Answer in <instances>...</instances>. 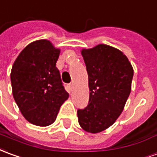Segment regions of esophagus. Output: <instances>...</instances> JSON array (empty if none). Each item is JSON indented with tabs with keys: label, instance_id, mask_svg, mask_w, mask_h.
Here are the masks:
<instances>
[{
	"label": "esophagus",
	"instance_id": "1",
	"mask_svg": "<svg viewBox=\"0 0 157 157\" xmlns=\"http://www.w3.org/2000/svg\"><path fill=\"white\" fill-rule=\"evenodd\" d=\"M68 89L70 92H72L73 91V88H74V85H73V83H70V84H68Z\"/></svg>",
	"mask_w": 157,
	"mask_h": 157
}]
</instances>
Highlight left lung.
<instances>
[{
	"label": "left lung",
	"mask_w": 157,
	"mask_h": 157,
	"mask_svg": "<svg viewBox=\"0 0 157 157\" xmlns=\"http://www.w3.org/2000/svg\"><path fill=\"white\" fill-rule=\"evenodd\" d=\"M88 75L89 102L78 109L80 126L91 133L109 128L120 117L131 93L133 69L123 52L105 44L82 49Z\"/></svg>",
	"instance_id": "1"
}]
</instances>
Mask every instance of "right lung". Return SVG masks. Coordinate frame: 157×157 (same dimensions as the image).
Here are the masks:
<instances>
[{"mask_svg": "<svg viewBox=\"0 0 157 157\" xmlns=\"http://www.w3.org/2000/svg\"><path fill=\"white\" fill-rule=\"evenodd\" d=\"M59 54V48L50 40H35L22 50L12 67L14 100L24 117L34 125L53 123L69 98L56 67Z\"/></svg>", "mask_w": 157, "mask_h": 157, "instance_id": "right-lung-1", "label": "right lung"}]
</instances>
